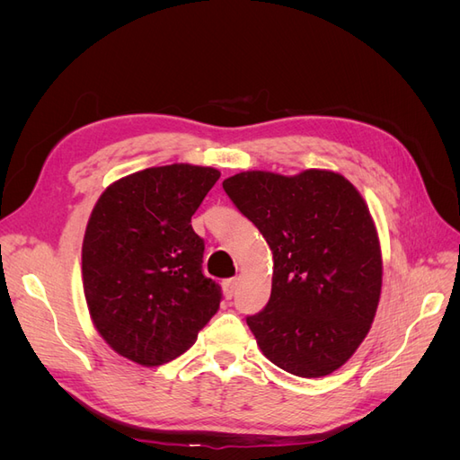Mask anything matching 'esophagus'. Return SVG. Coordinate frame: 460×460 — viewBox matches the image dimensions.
Wrapping results in <instances>:
<instances>
[{"label":"esophagus","instance_id":"esophagus-1","mask_svg":"<svg viewBox=\"0 0 460 460\" xmlns=\"http://www.w3.org/2000/svg\"><path fill=\"white\" fill-rule=\"evenodd\" d=\"M222 289H225V296L228 299H232L234 294H235V289H238V278H230V280L222 284Z\"/></svg>","mask_w":460,"mask_h":460}]
</instances>
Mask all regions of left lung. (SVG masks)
Wrapping results in <instances>:
<instances>
[{
	"label": "left lung",
	"instance_id": "left-lung-1",
	"mask_svg": "<svg viewBox=\"0 0 460 460\" xmlns=\"http://www.w3.org/2000/svg\"><path fill=\"white\" fill-rule=\"evenodd\" d=\"M272 252V291L247 316L270 363L301 378L343 367L363 343L382 294L378 230L360 191L340 172H238L222 182Z\"/></svg>",
	"mask_w": 460,
	"mask_h": 460
}]
</instances>
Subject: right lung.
<instances>
[{"instance_id":"1","label":"right lung","mask_w":460,"mask_h":460,"mask_svg":"<svg viewBox=\"0 0 460 460\" xmlns=\"http://www.w3.org/2000/svg\"><path fill=\"white\" fill-rule=\"evenodd\" d=\"M218 178L213 166H151L115 180L92 208L82 242L90 318L136 365L182 355L220 307V288L201 272L203 240L190 225Z\"/></svg>"}]
</instances>
